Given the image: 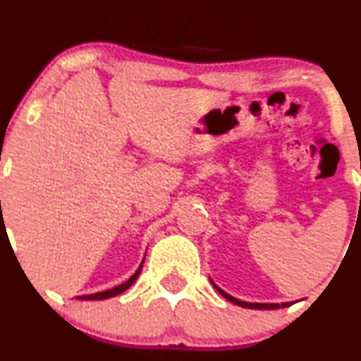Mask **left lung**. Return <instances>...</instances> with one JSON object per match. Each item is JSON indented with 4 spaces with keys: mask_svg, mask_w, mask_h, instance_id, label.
<instances>
[{
    "mask_svg": "<svg viewBox=\"0 0 361 361\" xmlns=\"http://www.w3.org/2000/svg\"><path fill=\"white\" fill-rule=\"evenodd\" d=\"M215 289L219 290V293L222 294L225 299H228L230 302H233V305L242 306V307H249V310H277V307H286V306L293 305V302H282V305H262V302H245V301H238V299H235L233 296H230V294H227V293H225V290H222L220 288H216V286H215Z\"/></svg>",
    "mask_w": 361,
    "mask_h": 361,
    "instance_id": "left-lung-1",
    "label": "left lung"
}]
</instances>
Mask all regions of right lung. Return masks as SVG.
Masks as SVG:
<instances>
[{
    "instance_id": "1",
    "label": "right lung",
    "mask_w": 361,
    "mask_h": 361,
    "mask_svg": "<svg viewBox=\"0 0 361 361\" xmlns=\"http://www.w3.org/2000/svg\"><path fill=\"white\" fill-rule=\"evenodd\" d=\"M141 269H142V266H139V269L136 272H134L133 274V277L129 281H126L124 284H121V286H117V288H112V289H107V290H102V293H95V294H89V296H82L80 299H107V298H112V296H117V294H121V293H124L126 289H129L131 288V286L134 284V281L137 279V276H139V272H141Z\"/></svg>"
}]
</instances>
